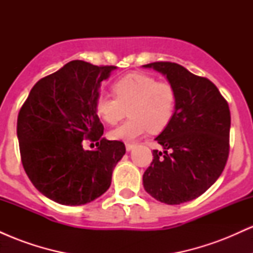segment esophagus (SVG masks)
<instances>
[{
  "instance_id": "esophagus-1",
  "label": "esophagus",
  "mask_w": 253,
  "mask_h": 253,
  "mask_svg": "<svg viewBox=\"0 0 253 253\" xmlns=\"http://www.w3.org/2000/svg\"><path fill=\"white\" fill-rule=\"evenodd\" d=\"M134 147H135L134 144H126V150L127 151H132L133 149H134Z\"/></svg>"
}]
</instances>
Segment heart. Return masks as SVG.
Returning <instances> with one entry per match:
<instances>
[{"mask_svg":"<svg viewBox=\"0 0 253 253\" xmlns=\"http://www.w3.org/2000/svg\"><path fill=\"white\" fill-rule=\"evenodd\" d=\"M113 91L115 97L102 95L95 102L98 117L108 125H117L129 110L128 120L109 132L113 140L134 141L149 129L159 132L175 112L173 86L150 75H127L113 84Z\"/></svg>","mask_w":253,"mask_h":253,"instance_id":"1","label":"heart"}]
</instances>
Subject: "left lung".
<instances>
[{"label": "left lung", "instance_id": "obj_1", "mask_svg": "<svg viewBox=\"0 0 253 253\" xmlns=\"http://www.w3.org/2000/svg\"><path fill=\"white\" fill-rule=\"evenodd\" d=\"M167 77L176 92L175 112L155 140L153 161L143 175L145 190L157 201L181 205L191 201L219 178L229 152L228 103L208 78L176 63L143 65Z\"/></svg>", "mask_w": 253, "mask_h": 253}]
</instances>
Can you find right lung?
<instances>
[{"label": "right lung", "instance_id": "1", "mask_svg": "<svg viewBox=\"0 0 253 253\" xmlns=\"http://www.w3.org/2000/svg\"><path fill=\"white\" fill-rule=\"evenodd\" d=\"M117 66L72 60L38 81L17 117L24 169L42 195L65 206H81L106 193L126 147L102 138L95 110L102 81ZM97 143L84 150L83 141ZM94 145V144H92Z\"/></svg>", "mask_w": 253, "mask_h": 253}]
</instances>
